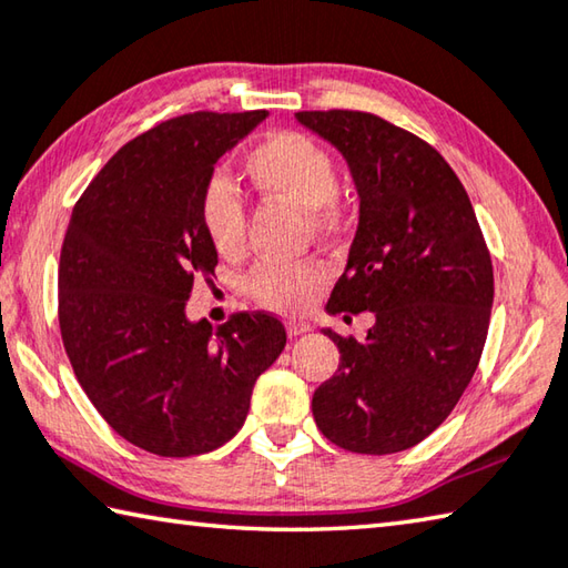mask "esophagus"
Wrapping results in <instances>:
<instances>
[{
	"label": "esophagus",
	"instance_id": "obj_1",
	"mask_svg": "<svg viewBox=\"0 0 568 568\" xmlns=\"http://www.w3.org/2000/svg\"><path fill=\"white\" fill-rule=\"evenodd\" d=\"M285 327H287V335L291 337H297V335H305V333H311L313 329V325L311 323H305V320H287L285 323Z\"/></svg>",
	"mask_w": 568,
	"mask_h": 568
}]
</instances>
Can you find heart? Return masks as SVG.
<instances>
[{"mask_svg":"<svg viewBox=\"0 0 568 568\" xmlns=\"http://www.w3.org/2000/svg\"><path fill=\"white\" fill-rule=\"evenodd\" d=\"M243 169L263 195L301 209L313 233H335L343 223L337 201V169L329 153L305 133L277 131L245 156ZM201 223L213 248L225 257L245 248V203L239 189L213 179L201 195ZM325 273L315 263H275L253 267L248 291L271 311H301L323 285Z\"/></svg>","mask_w":568,"mask_h":568,"instance_id":"b5f03b06","label":"heart"}]
</instances>
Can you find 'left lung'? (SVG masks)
<instances>
[{
  "mask_svg": "<svg viewBox=\"0 0 568 568\" xmlns=\"http://www.w3.org/2000/svg\"><path fill=\"white\" fill-rule=\"evenodd\" d=\"M295 119L343 153L359 199L327 313L375 315L363 343L323 327L339 365L315 389V425L347 452L395 455L447 419L479 365L491 257L467 191L429 143L363 111Z\"/></svg>",
  "mask_w": 568,
  "mask_h": 568,
  "instance_id": "1",
  "label": "left lung"
}]
</instances>
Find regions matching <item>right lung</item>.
Returning <instances> with one entry per match:
<instances>
[{
  "label": "right lung",
  "instance_id": "add662e5",
  "mask_svg": "<svg viewBox=\"0 0 568 568\" xmlns=\"http://www.w3.org/2000/svg\"><path fill=\"white\" fill-rule=\"evenodd\" d=\"M267 111H195L116 151L71 213L59 261V327L69 363L113 432L159 457L219 449L243 427L255 379L285 347L267 313L213 333L189 320L193 281L219 251L201 195L225 151Z\"/></svg>",
  "mask_w": 568,
  "mask_h": 568
}]
</instances>
